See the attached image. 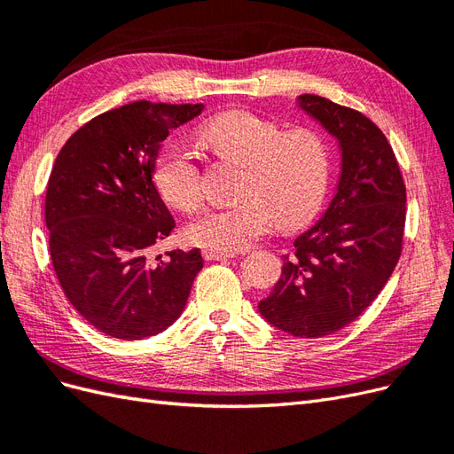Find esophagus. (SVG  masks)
Segmentation results:
<instances>
[{
  "label": "esophagus",
  "instance_id": "1",
  "mask_svg": "<svg viewBox=\"0 0 454 454\" xmlns=\"http://www.w3.org/2000/svg\"><path fill=\"white\" fill-rule=\"evenodd\" d=\"M202 255L206 261H227V259L237 257L235 252H215V250H204Z\"/></svg>",
  "mask_w": 454,
  "mask_h": 454
}]
</instances>
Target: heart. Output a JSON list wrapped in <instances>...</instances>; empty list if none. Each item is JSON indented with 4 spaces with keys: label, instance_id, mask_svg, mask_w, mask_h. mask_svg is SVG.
Masks as SVG:
<instances>
[{
    "label": "heart",
    "instance_id": "obj_1",
    "mask_svg": "<svg viewBox=\"0 0 454 454\" xmlns=\"http://www.w3.org/2000/svg\"><path fill=\"white\" fill-rule=\"evenodd\" d=\"M202 140L217 155L244 164L239 202L212 208L187 227V239L206 250L240 252L272 229H290L322 208L332 180V153L324 136L309 127L282 130L278 122L244 109L210 119ZM153 180L174 208L202 204V170L189 145L172 140L157 155Z\"/></svg>",
    "mask_w": 454,
    "mask_h": 454
}]
</instances>
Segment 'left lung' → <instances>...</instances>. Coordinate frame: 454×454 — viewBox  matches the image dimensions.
<instances>
[{
    "mask_svg": "<svg viewBox=\"0 0 454 454\" xmlns=\"http://www.w3.org/2000/svg\"><path fill=\"white\" fill-rule=\"evenodd\" d=\"M299 104L339 140L342 172L324 217L295 239L259 310L282 332L314 339L352 324L387 286L403 248L407 195L373 121L316 94H301Z\"/></svg>",
    "mask_w": 454,
    "mask_h": 454,
    "instance_id": "1",
    "label": "left lung"
}]
</instances>
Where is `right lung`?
I'll use <instances>...</instances> for the list:
<instances>
[{
  "mask_svg": "<svg viewBox=\"0 0 454 454\" xmlns=\"http://www.w3.org/2000/svg\"><path fill=\"white\" fill-rule=\"evenodd\" d=\"M202 104L132 102L90 119L54 160L45 195L49 254L64 295L104 335L140 340L182 314L200 250L153 248L176 227L153 184L172 129Z\"/></svg>",
  "mask_w": 454,
  "mask_h": 454,
  "instance_id": "add662e5",
  "label": "right lung"
}]
</instances>
